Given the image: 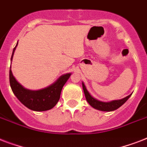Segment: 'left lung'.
Returning <instances> with one entry per match:
<instances>
[{"instance_id": "1", "label": "left lung", "mask_w": 147, "mask_h": 147, "mask_svg": "<svg viewBox=\"0 0 147 147\" xmlns=\"http://www.w3.org/2000/svg\"><path fill=\"white\" fill-rule=\"evenodd\" d=\"M82 88L83 90H84L85 98H86V100L88 102V104L95 109L103 111H111L117 109L121 106H122L131 95V94H130V95H128V96L121 99V100H113V101H111V102H102V101L96 100L95 98H93L89 94V92H88L87 89H86L84 83H82Z\"/></svg>"}]
</instances>
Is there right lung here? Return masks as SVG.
I'll return each mask as SVG.
<instances>
[{"instance_id": "add662e5", "label": "right lung", "mask_w": 147, "mask_h": 147, "mask_svg": "<svg viewBox=\"0 0 147 147\" xmlns=\"http://www.w3.org/2000/svg\"><path fill=\"white\" fill-rule=\"evenodd\" d=\"M18 43V42H17ZM17 43L16 47L17 46ZM16 47L13 50L11 60ZM71 74H65L61 76L54 84L44 89L39 91H30L26 89L15 79L10 69V85L13 94L18 100L29 109L35 111H44L53 108L60 98L62 87L64 86Z\"/></svg>"}]
</instances>
